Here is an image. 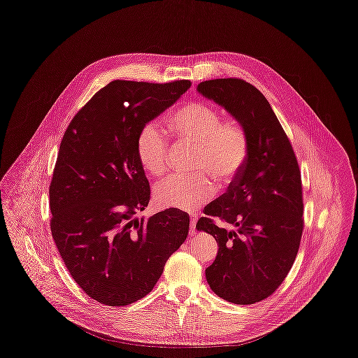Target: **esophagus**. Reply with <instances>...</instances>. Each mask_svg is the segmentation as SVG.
Returning <instances> with one entry per match:
<instances>
[{
    "instance_id": "1",
    "label": "esophagus",
    "mask_w": 358,
    "mask_h": 358,
    "mask_svg": "<svg viewBox=\"0 0 358 358\" xmlns=\"http://www.w3.org/2000/svg\"><path fill=\"white\" fill-rule=\"evenodd\" d=\"M196 219H198V215L196 213H191V233H195V226H196Z\"/></svg>"
}]
</instances>
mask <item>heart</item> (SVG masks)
I'll return each instance as SVG.
<instances>
[{
	"label": "heart",
	"instance_id": "b5f03b06",
	"mask_svg": "<svg viewBox=\"0 0 358 358\" xmlns=\"http://www.w3.org/2000/svg\"><path fill=\"white\" fill-rule=\"evenodd\" d=\"M167 127L180 142L195 143L194 171L230 184L243 171L250 152L246 129L234 119H223L219 109L201 99H189L167 117ZM170 141L157 122H146L136 136V156L142 167L153 177L169 169ZM174 174L155 188V201L160 208L192 210L216 194V184L208 176Z\"/></svg>",
	"mask_w": 358,
	"mask_h": 358
}]
</instances>
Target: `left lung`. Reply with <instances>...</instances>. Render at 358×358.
I'll return each mask as SVG.
<instances>
[{
	"instance_id": "8db88e82",
	"label": "left lung",
	"mask_w": 358,
	"mask_h": 358,
	"mask_svg": "<svg viewBox=\"0 0 358 358\" xmlns=\"http://www.w3.org/2000/svg\"><path fill=\"white\" fill-rule=\"evenodd\" d=\"M222 105L246 129L248 163L227 191L205 208L198 230L219 246L205 270L222 299L252 305L275 292L288 275L303 230L302 181L292 145L266 96L242 78H216L196 87ZM219 217L233 231L219 228Z\"/></svg>"
}]
</instances>
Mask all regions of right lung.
<instances>
[{
	"label": "right lung",
	"instance_id": "add662e5",
	"mask_svg": "<svg viewBox=\"0 0 358 358\" xmlns=\"http://www.w3.org/2000/svg\"><path fill=\"white\" fill-rule=\"evenodd\" d=\"M189 85L110 81L64 132L49 187L50 230L73 280L99 303L125 306L146 296L187 239L189 216L180 209L148 220L134 215L150 199L136 136Z\"/></svg>",
	"mask_w": 358,
	"mask_h": 358
}]
</instances>
